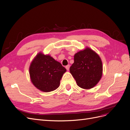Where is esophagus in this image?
I'll return each instance as SVG.
<instances>
[{"mask_svg": "<svg viewBox=\"0 0 130 130\" xmlns=\"http://www.w3.org/2000/svg\"><path fill=\"white\" fill-rule=\"evenodd\" d=\"M69 68H70V65H67V66H66V68L67 70H68V71L69 70Z\"/></svg>", "mask_w": 130, "mask_h": 130, "instance_id": "obj_1", "label": "esophagus"}]
</instances>
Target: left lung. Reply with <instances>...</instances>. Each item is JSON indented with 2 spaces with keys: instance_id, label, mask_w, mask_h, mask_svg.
<instances>
[{
  "instance_id": "left-lung-1",
  "label": "left lung",
  "mask_w": 130,
  "mask_h": 130,
  "mask_svg": "<svg viewBox=\"0 0 130 130\" xmlns=\"http://www.w3.org/2000/svg\"><path fill=\"white\" fill-rule=\"evenodd\" d=\"M70 72L80 87L90 89L99 82L103 75V64L100 56L86 48L76 53Z\"/></svg>"
}]
</instances>
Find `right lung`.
I'll use <instances>...</instances> for the list:
<instances>
[{
	"label": "right lung",
	"mask_w": 130,
	"mask_h": 130,
	"mask_svg": "<svg viewBox=\"0 0 130 130\" xmlns=\"http://www.w3.org/2000/svg\"><path fill=\"white\" fill-rule=\"evenodd\" d=\"M66 69L49 55L40 53L34 58L29 68L31 82L37 89L49 92L57 89Z\"/></svg>",
	"instance_id": "add662e5"
}]
</instances>
